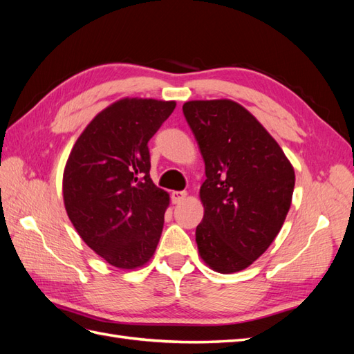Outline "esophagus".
<instances>
[{
  "mask_svg": "<svg viewBox=\"0 0 354 354\" xmlns=\"http://www.w3.org/2000/svg\"><path fill=\"white\" fill-rule=\"evenodd\" d=\"M186 192H173V194H171V201H173V203H180L186 199Z\"/></svg>",
  "mask_w": 354,
  "mask_h": 354,
  "instance_id": "esophagus-1",
  "label": "esophagus"
}]
</instances>
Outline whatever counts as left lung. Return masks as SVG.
Wrapping results in <instances>:
<instances>
[{
  "instance_id": "8db88e82",
  "label": "left lung",
  "mask_w": 354,
  "mask_h": 354,
  "mask_svg": "<svg viewBox=\"0 0 354 354\" xmlns=\"http://www.w3.org/2000/svg\"><path fill=\"white\" fill-rule=\"evenodd\" d=\"M183 113L205 162L199 255L218 273L241 272L281 232L292 201L294 167L269 131L236 102L192 100L183 104Z\"/></svg>"
}]
</instances>
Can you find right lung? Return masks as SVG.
<instances>
[{"mask_svg": "<svg viewBox=\"0 0 354 354\" xmlns=\"http://www.w3.org/2000/svg\"><path fill=\"white\" fill-rule=\"evenodd\" d=\"M176 102L124 97L93 118L63 171V202L75 230L116 269L152 259L169 195L153 185L147 142Z\"/></svg>", "mask_w": 354, "mask_h": 354, "instance_id": "add662e5", "label": "right lung"}]
</instances>
